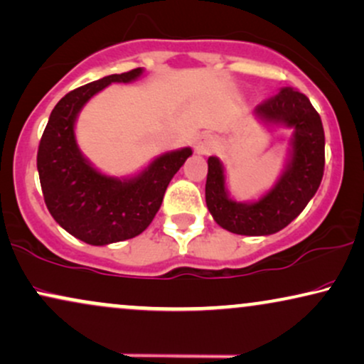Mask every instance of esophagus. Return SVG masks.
Returning a JSON list of instances; mask_svg holds the SVG:
<instances>
[{"label": "esophagus", "instance_id": "obj_1", "mask_svg": "<svg viewBox=\"0 0 364 364\" xmlns=\"http://www.w3.org/2000/svg\"><path fill=\"white\" fill-rule=\"evenodd\" d=\"M215 149V141L210 136H201L196 142V153L198 154H210Z\"/></svg>", "mask_w": 364, "mask_h": 364}]
</instances>
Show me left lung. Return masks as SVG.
<instances>
[{
    "label": "left lung",
    "mask_w": 364,
    "mask_h": 364,
    "mask_svg": "<svg viewBox=\"0 0 364 364\" xmlns=\"http://www.w3.org/2000/svg\"><path fill=\"white\" fill-rule=\"evenodd\" d=\"M264 122L294 129L291 161L272 190L254 203H237L225 190V173L218 158H208L205 198L215 222L237 235H272L301 215L324 174V129L311 100L285 87L255 107Z\"/></svg>",
    "instance_id": "obj_1"
}]
</instances>
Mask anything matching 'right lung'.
<instances>
[{"instance_id": "right-lung-1", "label": "right lung", "mask_w": 364, "mask_h": 364, "mask_svg": "<svg viewBox=\"0 0 364 364\" xmlns=\"http://www.w3.org/2000/svg\"><path fill=\"white\" fill-rule=\"evenodd\" d=\"M142 68L114 73L68 92L50 114L40 139L36 168L45 205L63 230L89 245L134 238L153 222L164 191L191 156L190 148L166 153L131 179L99 173L77 148L73 126L87 100L112 82L136 80Z\"/></svg>"}]
</instances>
